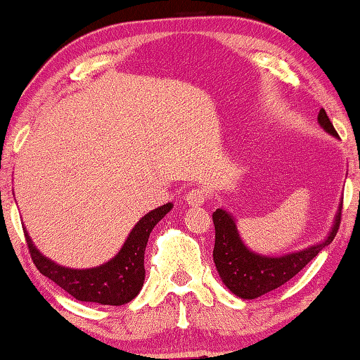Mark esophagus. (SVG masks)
Wrapping results in <instances>:
<instances>
[{
  "label": "esophagus",
  "mask_w": 360,
  "mask_h": 360,
  "mask_svg": "<svg viewBox=\"0 0 360 360\" xmlns=\"http://www.w3.org/2000/svg\"><path fill=\"white\" fill-rule=\"evenodd\" d=\"M205 200H206V193L203 188L200 187L191 188V191L186 193V202L188 206H202L205 203Z\"/></svg>",
  "instance_id": "34e87169"
}]
</instances>
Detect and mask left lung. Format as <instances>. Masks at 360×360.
I'll use <instances>...</instances> for the list:
<instances>
[{"label": "left lung", "mask_w": 360, "mask_h": 360, "mask_svg": "<svg viewBox=\"0 0 360 360\" xmlns=\"http://www.w3.org/2000/svg\"><path fill=\"white\" fill-rule=\"evenodd\" d=\"M318 124L328 135L338 138V133L335 131L324 109H321L318 114ZM341 202L337 214L333 217L330 231L324 240L300 249V251L284 255H265L249 249L241 240L233 214L224 208H217L212 214V222L216 229L212 259H214L216 270L225 288L231 294L245 298V300H254V298L281 288L333 241L340 227Z\"/></svg>", "instance_id": "1"}]
</instances>
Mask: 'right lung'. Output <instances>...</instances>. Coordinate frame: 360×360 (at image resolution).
<instances>
[{"mask_svg":"<svg viewBox=\"0 0 360 360\" xmlns=\"http://www.w3.org/2000/svg\"><path fill=\"white\" fill-rule=\"evenodd\" d=\"M173 210V203L149 211L136 222L127 236L120 251L111 260L92 268H70L41 254L33 245L32 236L23 227L27 245L34 265L42 275L58 284L79 302H94L100 304L120 307L131 302L144 284V251L152 229Z\"/></svg>","mask_w":360,"mask_h":360,"instance_id":"1","label":"right lung"}]
</instances>
